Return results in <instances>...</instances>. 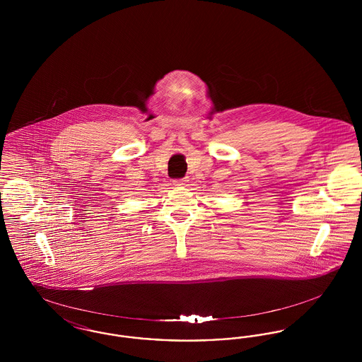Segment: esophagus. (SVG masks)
<instances>
[{
  "instance_id": "esophagus-1",
  "label": "esophagus",
  "mask_w": 362,
  "mask_h": 362,
  "mask_svg": "<svg viewBox=\"0 0 362 362\" xmlns=\"http://www.w3.org/2000/svg\"><path fill=\"white\" fill-rule=\"evenodd\" d=\"M186 179H176V180H173V185L175 186H185L186 185Z\"/></svg>"
}]
</instances>
